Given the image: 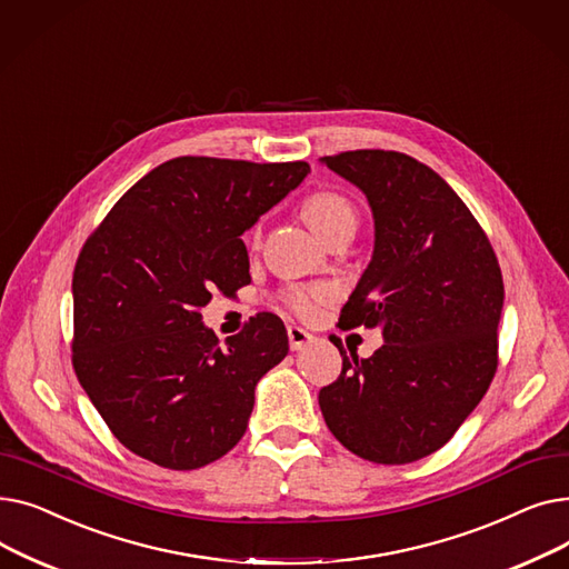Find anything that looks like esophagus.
<instances>
[{"label": "esophagus", "instance_id": "obj_1", "mask_svg": "<svg viewBox=\"0 0 569 569\" xmlns=\"http://www.w3.org/2000/svg\"><path fill=\"white\" fill-rule=\"evenodd\" d=\"M288 341H290V350H302L305 346H309L313 341V337L305 330V327L290 325L288 327Z\"/></svg>", "mask_w": 569, "mask_h": 569}]
</instances>
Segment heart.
Here are the masks:
<instances>
[{"instance_id": "b5f03b06", "label": "heart", "mask_w": 569, "mask_h": 569, "mask_svg": "<svg viewBox=\"0 0 569 569\" xmlns=\"http://www.w3.org/2000/svg\"><path fill=\"white\" fill-rule=\"evenodd\" d=\"M305 221L318 232L325 242L341 232L355 230L357 217L350 200L337 191H318L309 196L302 204ZM322 300V290L318 288H292L286 295V302L300 316H313L316 307Z\"/></svg>"}]
</instances>
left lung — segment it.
<instances>
[{
	"label": "left lung",
	"mask_w": 569,
	"mask_h": 569,
	"mask_svg": "<svg viewBox=\"0 0 569 569\" xmlns=\"http://www.w3.org/2000/svg\"><path fill=\"white\" fill-rule=\"evenodd\" d=\"M360 189L376 242L339 327H380L367 360L343 357L320 390L327 427L373 463L433 455L482 401L498 367L502 274L482 226L429 166L401 152L355 149L320 159Z\"/></svg>",
	"instance_id": "left-lung-1"
}]
</instances>
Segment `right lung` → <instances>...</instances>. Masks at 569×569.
Instances as JSON below:
<instances>
[{
    "label": "right lung",
    "instance_id": "1",
    "mask_svg": "<svg viewBox=\"0 0 569 569\" xmlns=\"http://www.w3.org/2000/svg\"><path fill=\"white\" fill-rule=\"evenodd\" d=\"M309 163L177 157L147 172L87 237L73 269V369L112 436L170 470H196L244 436L258 380L288 355L258 313L219 343L200 309L251 281L239 237Z\"/></svg>",
    "mask_w": 569,
    "mask_h": 569
}]
</instances>
